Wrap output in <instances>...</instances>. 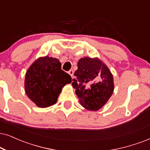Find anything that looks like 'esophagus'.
I'll list each match as a JSON object with an SVG mask.
<instances>
[{
  "mask_svg": "<svg viewBox=\"0 0 150 150\" xmlns=\"http://www.w3.org/2000/svg\"><path fill=\"white\" fill-rule=\"evenodd\" d=\"M73 73H74V71H73V70H70V71H69V74L71 75V77H73Z\"/></svg>",
  "mask_w": 150,
  "mask_h": 150,
  "instance_id": "obj_1",
  "label": "esophagus"
}]
</instances>
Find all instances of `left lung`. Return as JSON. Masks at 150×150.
I'll return each mask as SVG.
<instances>
[{
    "instance_id": "obj_1",
    "label": "left lung",
    "mask_w": 150,
    "mask_h": 150,
    "mask_svg": "<svg viewBox=\"0 0 150 150\" xmlns=\"http://www.w3.org/2000/svg\"><path fill=\"white\" fill-rule=\"evenodd\" d=\"M72 86L79 103L89 111L105 106L114 90L113 77L107 66L99 58L79 59Z\"/></svg>"
}]
</instances>
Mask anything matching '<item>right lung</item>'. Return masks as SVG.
Instances as JSON below:
<instances>
[{"label":"right lung","mask_w":150,"mask_h":150,"mask_svg":"<svg viewBox=\"0 0 150 150\" xmlns=\"http://www.w3.org/2000/svg\"><path fill=\"white\" fill-rule=\"evenodd\" d=\"M57 58L41 57L32 64L25 77V92L37 107L46 108L57 101L63 87L72 78L62 70Z\"/></svg>","instance_id":"right-lung-1"}]
</instances>
